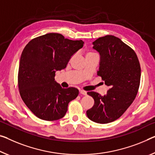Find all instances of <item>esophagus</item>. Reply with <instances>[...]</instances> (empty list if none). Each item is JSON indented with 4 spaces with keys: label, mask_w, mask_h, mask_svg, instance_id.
I'll return each mask as SVG.
<instances>
[{
    "label": "esophagus",
    "mask_w": 155,
    "mask_h": 155,
    "mask_svg": "<svg viewBox=\"0 0 155 155\" xmlns=\"http://www.w3.org/2000/svg\"><path fill=\"white\" fill-rule=\"evenodd\" d=\"M80 94H82V95H84V96H86V95H87V92L84 91V90H80Z\"/></svg>",
    "instance_id": "1"
}]
</instances>
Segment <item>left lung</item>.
I'll list each match as a JSON object with an SVG mask.
<instances>
[{"instance_id": "1", "label": "left lung", "mask_w": 155, "mask_h": 155, "mask_svg": "<svg viewBox=\"0 0 155 155\" xmlns=\"http://www.w3.org/2000/svg\"><path fill=\"white\" fill-rule=\"evenodd\" d=\"M93 45L101 56L97 74L109 89L103 96L94 91L87 93L94 98V104L87 111V115L95 123L105 124L120 118L134 101L141 67L135 52L118 37L107 35Z\"/></svg>"}]
</instances>
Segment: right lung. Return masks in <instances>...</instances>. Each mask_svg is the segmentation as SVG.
I'll use <instances>...</instances> for the list:
<instances>
[{
	"label": "right lung",
	"mask_w": 155,
	"mask_h": 155,
	"mask_svg": "<svg viewBox=\"0 0 155 155\" xmlns=\"http://www.w3.org/2000/svg\"><path fill=\"white\" fill-rule=\"evenodd\" d=\"M83 45L82 40L48 33L31 40L24 48L18 68V89L23 102L37 117L48 121L63 118L69 102L78 96V89L62 88L54 75L66 67Z\"/></svg>",
	"instance_id": "1"
}]
</instances>
